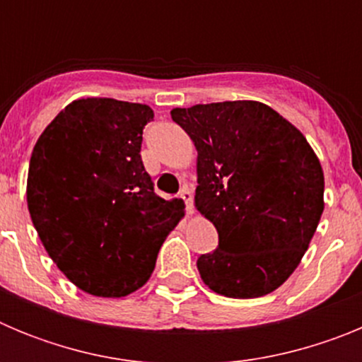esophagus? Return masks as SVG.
<instances>
[{
    "instance_id": "esophagus-1",
    "label": "esophagus",
    "mask_w": 362,
    "mask_h": 362,
    "mask_svg": "<svg viewBox=\"0 0 362 362\" xmlns=\"http://www.w3.org/2000/svg\"><path fill=\"white\" fill-rule=\"evenodd\" d=\"M179 197L185 201V204H187V212L188 214H194V196H192V190L188 187H183L181 188V192H179Z\"/></svg>"
}]
</instances>
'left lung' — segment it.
Here are the masks:
<instances>
[{
	"label": "left lung",
	"instance_id": "8db88e82",
	"mask_svg": "<svg viewBox=\"0 0 362 362\" xmlns=\"http://www.w3.org/2000/svg\"><path fill=\"white\" fill-rule=\"evenodd\" d=\"M197 148L196 209L219 233L197 259L210 290L233 299L279 288L308 250L325 175L305 136L259 101L174 108Z\"/></svg>",
	"mask_w": 362,
	"mask_h": 362
}]
</instances>
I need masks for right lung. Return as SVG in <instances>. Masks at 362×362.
I'll return each mask as SVG.
<instances>
[{
	"label": "right lung",
	"instance_id": "obj_1",
	"mask_svg": "<svg viewBox=\"0 0 362 362\" xmlns=\"http://www.w3.org/2000/svg\"><path fill=\"white\" fill-rule=\"evenodd\" d=\"M152 108L110 98L70 103L32 150L27 203L57 268L83 292L124 297L141 288L183 203L153 192L141 161Z\"/></svg>",
	"mask_w": 362,
	"mask_h": 362
}]
</instances>
